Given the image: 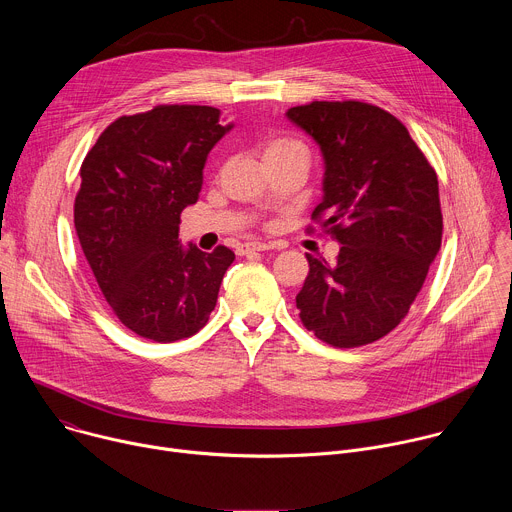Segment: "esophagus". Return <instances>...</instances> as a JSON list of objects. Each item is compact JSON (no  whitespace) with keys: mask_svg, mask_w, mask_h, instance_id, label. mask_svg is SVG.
Masks as SVG:
<instances>
[{"mask_svg":"<svg viewBox=\"0 0 512 512\" xmlns=\"http://www.w3.org/2000/svg\"><path fill=\"white\" fill-rule=\"evenodd\" d=\"M267 249H271L269 243L253 241V243H243V245L237 249V253H239V255H247V253H253V251H267Z\"/></svg>","mask_w":512,"mask_h":512,"instance_id":"34e87169","label":"esophagus"}]
</instances>
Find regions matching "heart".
<instances>
[{
  "instance_id": "1",
  "label": "heart",
  "mask_w": 512,
  "mask_h": 512,
  "mask_svg": "<svg viewBox=\"0 0 512 512\" xmlns=\"http://www.w3.org/2000/svg\"><path fill=\"white\" fill-rule=\"evenodd\" d=\"M298 148H304V145L298 141V139H291V137H273L265 143V150H263V156H275V154H283V152H289V150H298Z\"/></svg>"
}]
</instances>
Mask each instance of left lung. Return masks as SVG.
<instances>
[{
    "instance_id": "left-lung-1",
    "label": "left lung",
    "mask_w": 512,
    "mask_h": 512,
    "mask_svg": "<svg viewBox=\"0 0 512 512\" xmlns=\"http://www.w3.org/2000/svg\"><path fill=\"white\" fill-rule=\"evenodd\" d=\"M287 117L320 143L324 198L312 221L342 245L336 265L306 255L300 320L330 346L371 344L407 316L442 247L435 170L407 127L377 105L312 101Z\"/></svg>"
}]
</instances>
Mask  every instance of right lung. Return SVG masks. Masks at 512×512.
Returning a JSON list of instances; mask_svg holds the SVG:
<instances>
[{"label":"right lung","instance_id":"obj_1","mask_svg":"<svg viewBox=\"0 0 512 512\" xmlns=\"http://www.w3.org/2000/svg\"><path fill=\"white\" fill-rule=\"evenodd\" d=\"M208 105H158L115 119L89 150L75 198V229L99 289L141 338L194 336L216 306L235 253H204L178 239L198 200L208 152L231 125Z\"/></svg>","mask_w":512,"mask_h":512}]
</instances>
